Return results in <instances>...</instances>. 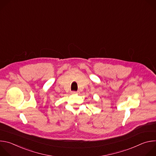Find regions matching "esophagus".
I'll return each instance as SVG.
<instances>
[{"mask_svg":"<svg viewBox=\"0 0 156 156\" xmlns=\"http://www.w3.org/2000/svg\"><path fill=\"white\" fill-rule=\"evenodd\" d=\"M72 94H78V92H76V91H72Z\"/></svg>","mask_w":156,"mask_h":156,"instance_id":"34e87169","label":"esophagus"}]
</instances>
